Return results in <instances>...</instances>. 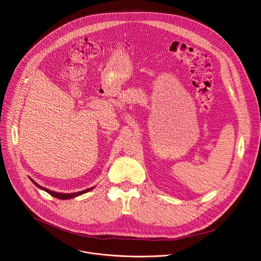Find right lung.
Wrapping results in <instances>:
<instances>
[{"label": "right lung", "mask_w": 261, "mask_h": 261, "mask_svg": "<svg viewBox=\"0 0 261 261\" xmlns=\"http://www.w3.org/2000/svg\"><path fill=\"white\" fill-rule=\"evenodd\" d=\"M31 180H32V179H31ZM32 182H33L37 187H39V188H41V189L45 190V191H46V192H48L50 195H52V196H54V197H56V198H58V199H70V198H74V197H76V196H79V195H81V194H83V193H86L88 191L92 190V187H91V188H88L86 190H83V191H80V192H76V193H70V194H66V193H58V192L51 191V190H49V189H46V188H44V187H42V186L38 185V184H37L35 181H33V180H32Z\"/></svg>", "instance_id": "obj_1"}]
</instances>
